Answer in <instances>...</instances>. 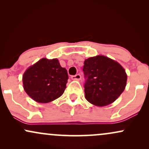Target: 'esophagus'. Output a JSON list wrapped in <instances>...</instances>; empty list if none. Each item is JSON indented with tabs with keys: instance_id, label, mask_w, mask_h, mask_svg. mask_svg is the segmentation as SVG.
<instances>
[{
	"instance_id": "esophagus-1",
	"label": "esophagus",
	"mask_w": 149,
	"mask_h": 149,
	"mask_svg": "<svg viewBox=\"0 0 149 149\" xmlns=\"http://www.w3.org/2000/svg\"><path fill=\"white\" fill-rule=\"evenodd\" d=\"M81 78V76L80 74H76L75 76H71V79L73 80H80Z\"/></svg>"
}]
</instances>
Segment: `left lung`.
I'll list each match as a JSON object with an SVG mask.
<instances>
[{"mask_svg": "<svg viewBox=\"0 0 149 149\" xmlns=\"http://www.w3.org/2000/svg\"><path fill=\"white\" fill-rule=\"evenodd\" d=\"M83 71L86 78L85 99L97 107H105L115 102L125 88L127 77L123 67L105 56L85 59Z\"/></svg>", "mask_w": 149, "mask_h": 149, "instance_id": "left-lung-1", "label": "left lung"}]
</instances>
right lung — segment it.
I'll return each mask as SVG.
<instances>
[{"label":"right lung","mask_w":149,"mask_h":149,"mask_svg":"<svg viewBox=\"0 0 149 149\" xmlns=\"http://www.w3.org/2000/svg\"><path fill=\"white\" fill-rule=\"evenodd\" d=\"M69 79L67 71L57 59L42 58L29 66L22 77L25 92L39 103H48L64 93Z\"/></svg>","instance_id":"right-lung-1"}]
</instances>
